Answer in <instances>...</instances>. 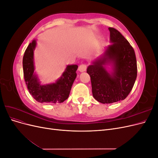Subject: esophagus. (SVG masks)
Wrapping results in <instances>:
<instances>
[{
  "label": "esophagus",
  "instance_id": "1",
  "mask_svg": "<svg viewBox=\"0 0 158 158\" xmlns=\"http://www.w3.org/2000/svg\"><path fill=\"white\" fill-rule=\"evenodd\" d=\"M86 69H87V65L85 64H80L79 66L78 70L80 72H82H82H84V71L86 70Z\"/></svg>",
  "mask_w": 158,
  "mask_h": 158
}]
</instances>
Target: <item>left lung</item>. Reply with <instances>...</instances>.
I'll return each instance as SVG.
<instances>
[{
    "mask_svg": "<svg viewBox=\"0 0 158 158\" xmlns=\"http://www.w3.org/2000/svg\"><path fill=\"white\" fill-rule=\"evenodd\" d=\"M110 41L102 57L93 62L87 69L91 78L92 94L98 102L112 103L125 99L130 94L137 76L135 51L118 30L109 27ZM111 64L109 73L105 65Z\"/></svg>",
    "mask_w": 158,
    "mask_h": 158,
    "instance_id": "left-lung-1",
    "label": "left lung"
}]
</instances>
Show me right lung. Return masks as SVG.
I'll list each match as a JSON object with an SVG mask.
<instances>
[{
	"label": "right lung",
	"mask_w": 158,
	"mask_h": 158,
	"mask_svg": "<svg viewBox=\"0 0 158 158\" xmlns=\"http://www.w3.org/2000/svg\"><path fill=\"white\" fill-rule=\"evenodd\" d=\"M36 40H33L27 46L23 57V77L30 94L40 103H62L69 96L72 85L76 77L78 65H68L61 77L55 83L41 85L34 73L33 51Z\"/></svg>",
	"instance_id": "add662e5"
}]
</instances>
